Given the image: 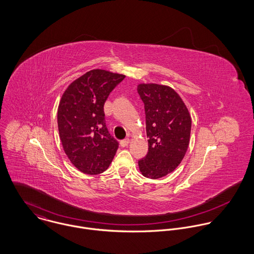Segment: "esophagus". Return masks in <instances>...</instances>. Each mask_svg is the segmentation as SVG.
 <instances>
[{
	"mask_svg": "<svg viewBox=\"0 0 254 254\" xmlns=\"http://www.w3.org/2000/svg\"><path fill=\"white\" fill-rule=\"evenodd\" d=\"M129 143H130V140H129V139H124V140H122V141L120 142V145H121L122 147H125V146H127V145H129Z\"/></svg>",
	"mask_w": 254,
	"mask_h": 254,
	"instance_id": "1",
	"label": "esophagus"
}]
</instances>
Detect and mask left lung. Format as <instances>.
<instances>
[{
  "instance_id": "obj_1",
  "label": "left lung",
  "mask_w": 254,
  "mask_h": 254,
  "mask_svg": "<svg viewBox=\"0 0 254 254\" xmlns=\"http://www.w3.org/2000/svg\"><path fill=\"white\" fill-rule=\"evenodd\" d=\"M138 94L145 105L148 151L139 160L142 174L158 179L173 172L188 149L191 119L180 96L170 87L140 84Z\"/></svg>"
}]
</instances>
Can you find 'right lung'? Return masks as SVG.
<instances>
[{"mask_svg":"<svg viewBox=\"0 0 254 254\" xmlns=\"http://www.w3.org/2000/svg\"><path fill=\"white\" fill-rule=\"evenodd\" d=\"M125 75L94 69L68 86L58 109V126L64 152L73 165L89 175L109 168L118 142L106 125L104 106Z\"/></svg>","mask_w":254,"mask_h":254,"instance_id":"obj_1","label":"right lung"}]
</instances>
